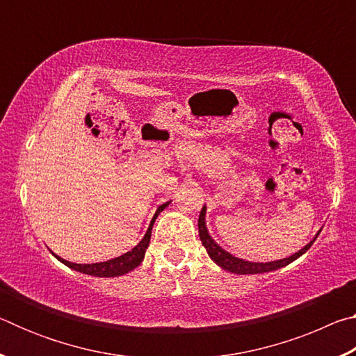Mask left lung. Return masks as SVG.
I'll return each mask as SVG.
<instances>
[{"instance_id":"left-lung-1","label":"left lung","mask_w":356,"mask_h":356,"mask_svg":"<svg viewBox=\"0 0 356 356\" xmlns=\"http://www.w3.org/2000/svg\"><path fill=\"white\" fill-rule=\"evenodd\" d=\"M206 206L202 207L201 213H200V220H197V229H200V238L204 245V248L207 250V254L210 256V259L216 264L220 265L222 270H227V272L231 273H236V275H257V273H268V272H273V270H278L281 267H286L291 262H293L295 259H298L300 256H303L306 251L311 248V245L316 242V238L321 231L316 234V237L311 240L308 245H305L303 248H301L298 252H295V254L284 257V259H280V261H272V262H250V261H245V259H240L232 256L231 252H227L226 250H222L221 246L215 242L210 236L209 231H207V226H206Z\"/></svg>"}]
</instances>
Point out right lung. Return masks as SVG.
Instances as JSON below:
<instances>
[{
    "label": "right lung",
    "instance_id": "right-lung-1",
    "mask_svg": "<svg viewBox=\"0 0 356 356\" xmlns=\"http://www.w3.org/2000/svg\"><path fill=\"white\" fill-rule=\"evenodd\" d=\"M170 202H165L161 204V206L156 209V212L154 215L152 221H150V225L147 227V232L144 234V237L140 243H138L135 248H131L130 251L125 252V254L119 256V257H114L110 259V261H105V262H95V264H75V262H69L65 261V259L59 257L58 254L51 251V254L55 256L59 262H63L64 265H67L69 268L75 270V272H80L84 275H91V276H99V278H114V276H122L125 273L131 272V270L136 268L138 265L143 262L144 254H146V250L149 246L150 242V234H152V226L156 220V216L160 215V212H163V210L170 206Z\"/></svg>",
    "mask_w": 356,
    "mask_h": 356
}]
</instances>
